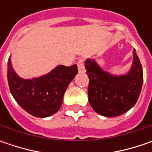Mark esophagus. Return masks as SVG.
Instances as JSON below:
<instances>
[{
	"label": "esophagus",
	"mask_w": 152,
	"mask_h": 152,
	"mask_svg": "<svg viewBox=\"0 0 152 152\" xmlns=\"http://www.w3.org/2000/svg\"><path fill=\"white\" fill-rule=\"evenodd\" d=\"M77 65H78L79 73H85V67H84V60L82 58L79 59V61L77 62Z\"/></svg>",
	"instance_id": "obj_1"
}]
</instances>
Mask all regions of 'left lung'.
<instances>
[{"label": "left lung", "mask_w": 152, "mask_h": 152, "mask_svg": "<svg viewBox=\"0 0 152 152\" xmlns=\"http://www.w3.org/2000/svg\"><path fill=\"white\" fill-rule=\"evenodd\" d=\"M85 66L90 80L89 102L95 112L107 118L116 117L135 105L143 85V69L135 50L131 69L125 75L107 73L93 59H87Z\"/></svg>", "instance_id": "obj_1"}]
</instances>
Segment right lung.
<instances>
[{
    "label": "right lung",
    "instance_id": "add662e5",
    "mask_svg": "<svg viewBox=\"0 0 152 152\" xmlns=\"http://www.w3.org/2000/svg\"><path fill=\"white\" fill-rule=\"evenodd\" d=\"M78 73L77 65H59L50 73L33 79H23L15 73L8 60L7 80L15 101L27 113L36 118L56 113L62 104L68 85Z\"/></svg>",
    "mask_w": 152,
    "mask_h": 152
}]
</instances>
